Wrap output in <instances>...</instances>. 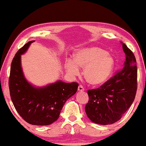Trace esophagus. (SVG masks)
I'll return each mask as SVG.
<instances>
[{"instance_id": "34e87169", "label": "esophagus", "mask_w": 146, "mask_h": 146, "mask_svg": "<svg viewBox=\"0 0 146 146\" xmlns=\"http://www.w3.org/2000/svg\"><path fill=\"white\" fill-rule=\"evenodd\" d=\"M78 91H80V92H81V91H84V87L82 85H79L78 87Z\"/></svg>"}]
</instances>
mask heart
<instances>
[{
	"label": "heart",
	"instance_id": "b5f03b06",
	"mask_svg": "<svg viewBox=\"0 0 146 146\" xmlns=\"http://www.w3.org/2000/svg\"><path fill=\"white\" fill-rule=\"evenodd\" d=\"M114 60L105 50L98 47L80 49L73 55V59L67 58L65 68L70 75H84L87 82L92 86H100L107 82L111 75Z\"/></svg>",
	"mask_w": 146,
	"mask_h": 146
}]
</instances>
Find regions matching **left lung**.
<instances>
[{
  "instance_id": "1",
  "label": "left lung",
  "mask_w": 146,
  "mask_h": 146,
  "mask_svg": "<svg viewBox=\"0 0 146 146\" xmlns=\"http://www.w3.org/2000/svg\"><path fill=\"white\" fill-rule=\"evenodd\" d=\"M125 60L122 70L100 88L89 90L85 106L88 117L101 125L119 120L135 100L137 90V67L134 54L122 44Z\"/></svg>"
}]
</instances>
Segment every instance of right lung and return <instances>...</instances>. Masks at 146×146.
Wrapping results in <instances>:
<instances>
[{
	"label": "right lung",
	"mask_w": 146,
	"mask_h": 146,
	"mask_svg": "<svg viewBox=\"0 0 146 146\" xmlns=\"http://www.w3.org/2000/svg\"><path fill=\"white\" fill-rule=\"evenodd\" d=\"M33 40L17 51L12 60L9 77L11 99L20 116L32 125H49L58 119L64 104L77 91V82L62 81L43 88H35L24 78L21 55L25 53Z\"/></svg>",
	"instance_id": "obj_1"
}]
</instances>
